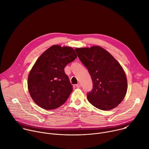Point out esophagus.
<instances>
[{
    "instance_id": "1",
    "label": "esophagus",
    "mask_w": 149,
    "mask_h": 149,
    "mask_svg": "<svg viewBox=\"0 0 149 149\" xmlns=\"http://www.w3.org/2000/svg\"><path fill=\"white\" fill-rule=\"evenodd\" d=\"M76 87H77V88H80V87H81V84H80V83H78L77 84H76Z\"/></svg>"
}]
</instances>
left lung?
Segmentation results:
<instances>
[{"instance_id":"8db88e82","label":"left lung","mask_w":149,"mask_h":149,"mask_svg":"<svg viewBox=\"0 0 149 149\" xmlns=\"http://www.w3.org/2000/svg\"><path fill=\"white\" fill-rule=\"evenodd\" d=\"M75 51L92 79L93 89L87 93L88 101L102 110L116 107L124 99L127 89L126 76L120 63L98 46L77 48Z\"/></svg>"}]
</instances>
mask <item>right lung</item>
Instances as JSON below:
<instances>
[{"mask_svg":"<svg viewBox=\"0 0 149 149\" xmlns=\"http://www.w3.org/2000/svg\"><path fill=\"white\" fill-rule=\"evenodd\" d=\"M77 57L72 48L54 45L37 59L29 74L28 86L39 107L54 110L67 100L73 88L64 68Z\"/></svg>","mask_w":149,"mask_h":149,"instance_id":"right-lung-1","label":"right lung"}]
</instances>
